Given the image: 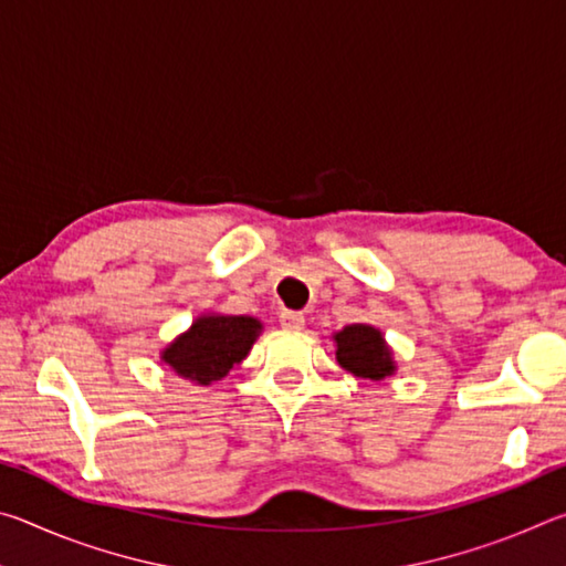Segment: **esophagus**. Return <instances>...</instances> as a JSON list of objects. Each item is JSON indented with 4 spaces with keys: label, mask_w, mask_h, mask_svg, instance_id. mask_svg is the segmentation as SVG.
<instances>
[{
    "label": "esophagus",
    "mask_w": 566,
    "mask_h": 566,
    "mask_svg": "<svg viewBox=\"0 0 566 566\" xmlns=\"http://www.w3.org/2000/svg\"><path fill=\"white\" fill-rule=\"evenodd\" d=\"M280 324L290 332H300L304 327V314L302 312H282Z\"/></svg>",
    "instance_id": "1"
}]
</instances>
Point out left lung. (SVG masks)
<instances>
[{"label": "left lung", "mask_w": 566, "mask_h": 566, "mask_svg": "<svg viewBox=\"0 0 566 566\" xmlns=\"http://www.w3.org/2000/svg\"><path fill=\"white\" fill-rule=\"evenodd\" d=\"M337 347V361L349 375L367 381H385L397 371L395 352L385 339L381 329L371 324H347L332 334Z\"/></svg>", "instance_id": "left-lung-1"}]
</instances>
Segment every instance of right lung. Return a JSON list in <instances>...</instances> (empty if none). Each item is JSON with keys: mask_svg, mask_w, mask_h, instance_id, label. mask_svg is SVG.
<instances>
[{"mask_svg": "<svg viewBox=\"0 0 566 566\" xmlns=\"http://www.w3.org/2000/svg\"><path fill=\"white\" fill-rule=\"evenodd\" d=\"M262 329L264 324L249 314L205 312L159 352V359L179 379L209 387L252 352Z\"/></svg>", "mask_w": 566, "mask_h": 566, "instance_id": "right-lung-1", "label": "right lung"}]
</instances>
